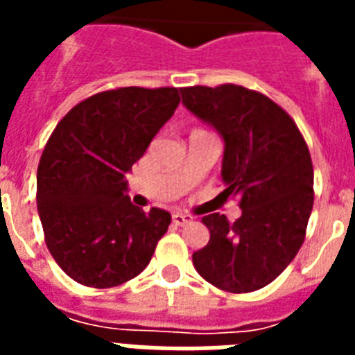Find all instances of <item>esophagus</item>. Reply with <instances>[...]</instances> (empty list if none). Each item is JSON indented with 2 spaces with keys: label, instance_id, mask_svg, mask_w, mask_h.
<instances>
[{
  "label": "esophagus",
  "instance_id": "1",
  "mask_svg": "<svg viewBox=\"0 0 355 355\" xmlns=\"http://www.w3.org/2000/svg\"><path fill=\"white\" fill-rule=\"evenodd\" d=\"M191 223V216H184V214H173V225L175 227H184Z\"/></svg>",
  "mask_w": 355,
  "mask_h": 355
}]
</instances>
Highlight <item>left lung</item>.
Segmentation results:
<instances>
[{
    "label": "left lung",
    "mask_w": 355,
    "mask_h": 355,
    "mask_svg": "<svg viewBox=\"0 0 355 355\" xmlns=\"http://www.w3.org/2000/svg\"><path fill=\"white\" fill-rule=\"evenodd\" d=\"M188 110L225 139V197H239L241 217H202L210 241L193 252L206 282L250 293L278 278L306 239L313 208V164L289 114L263 94L239 85L182 88Z\"/></svg>",
    "instance_id": "8db88e82"
}]
</instances>
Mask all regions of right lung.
<instances>
[{"label":"right lung","instance_id":"add662e5","mask_svg":"<svg viewBox=\"0 0 355 355\" xmlns=\"http://www.w3.org/2000/svg\"><path fill=\"white\" fill-rule=\"evenodd\" d=\"M180 103L178 88H114L77 103L47 139L36 173L44 239L83 286H121L149 265L171 223L127 195V171Z\"/></svg>","mask_w":355,"mask_h":355}]
</instances>
